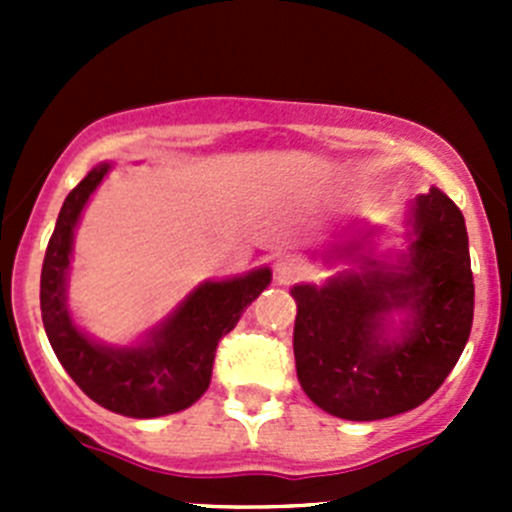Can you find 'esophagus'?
Returning <instances> with one entry per match:
<instances>
[{
	"mask_svg": "<svg viewBox=\"0 0 512 512\" xmlns=\"http://www.w3.org/2000/svg\"><path fill=\"white\" fill-rule=\"evenodd\" d=\"M299 275H302V265L297 260H292V257H285V260L277 262L275 280L280 285H292L294 280H299Z\"/></svg>",
	"mask_w": 512,
	"mask_h": 512,
	"instance_id": "esophagus-1",
	"label": "esophagus"
}]
</instances>
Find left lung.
<instances>
[{"instance_id": "left-lung-1", "label": "left lung", "mask_w": 512, "mask_h": 512, "mask_svg": "<svg viewBox=\"0 0 512 512\" xmlns=\"http://www.w3.org/2000/svg\"><path fill=\"white\" fill-rule=\"evenodd\" d=\"M414 235L399 270L366 252L356 262L361 272H344L324 287H292L297 379L327 414L347 421L404 414L436 394L461 359L476 297L466 220L431 188L416 198ZM391 308L412 312L401 343L380 337Z\"/></svg>"}]
</instances>
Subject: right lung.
Returning <instances> with one entry per match:
<instances>
[{"mask_svg": "<svg viewBox=\"0 0 512 512\" xmlns=\"http://www.w3.org/2000/svg\"><path fill=\"white\" fill-rule=\"evenodd\" d=\"M108 163L96 165L61 205L41 267V319L51 349L81 391L98 406L131 418H156L193 406L208 391L218 342L272 280L267 267L225 282H205L153 332L151 342L108 349L86 339L66 309L71 237Z\"/></svg>", "mask_w": 512, "mask_h": 512, "instance_id": "add662e5", "label": "right lung"}]
</instances>
